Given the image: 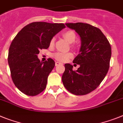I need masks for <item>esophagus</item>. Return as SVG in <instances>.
<instances>
[{
  "instance_id": "obj_1",
  "label": "esophagus",
  "mask_w": 123,
  "mask_h": 123,
  "mask_svg": "<svg viewBox=\"0 0 123 123\" xmlns=\"http://www.w3.org/2000/svg\"><path fill=\"white\" fill-rule=\"evenodd\" d=\"M60 64H61V63L59 62H55V65H56V66L59 65Z\"/></svg>"
}]
</instances>
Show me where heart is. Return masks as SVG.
I'll use <instances>...</instances> for the list:
<instances>
[{
  "mask_svg": "<svg viewBox=\"0 0 123 123\" xmlns=\"http://www.w3.org/2000/svg\"><path fill=\"white\" fill-rule=\"evenodd\" d=\"M63 37L70 43L74 42L75 39H76V34L73 30H67V31H64L63 33ZM55 38L54 37L51 38V40H50V45H53L55 43ZM72 47H74L75 45H72ZM53 56L58 61L66 62L73 56V54L70 52H68V53L56 52L53 55Z\"/></svg>",
  "mask_w": 123,
  "mask_h": 123,
  "instance_id": "obj_1",
  "label": "heart"
}]
</instances>
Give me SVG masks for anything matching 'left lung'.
Masks as SVG:
<instances>
[{
    "label": "left lung",
    "mask_w": 123,
    "mask_h": 123,
    "mask_svg": "<svg viewBox=\"0 0 123 123\" xmlns=\"http://www.w3.org/2000/svg\"><path fill=\"white\" fill-rule=\"evenodd\" d=\"M66 25L79 35L81 45L80 53L73 61L80 67L74 71L73 65L65 64L63 83L72 94L85 95L95 90L106 75L111 47L105 35L97 27L81 22L68 23Z\"/></svg>",
    "instance_id": "left-lung-1"
}]
</instances>
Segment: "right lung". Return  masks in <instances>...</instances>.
Listing matches in <instances>:
<instances>
[{
  "mask_svg": "<svg viewBox=\"0 0 123 123\" xmlns=\"http://www.w3.org/2000/svg\"><path fill=\"white\" fill-rule=\"evenodd\" d=\"M64 28L63 24L32 22L12 42L8 56L11 77L15 86L25 94L36 96L45 89L55 63L51 58L42 62L37 55L40 49H48L51 38Z\"/></svg>",
  "mask_w": 123,
  "mask_h": 123,
  "instance_id": "right-lung-1",
  "label": "right lung"
}]
</instances>
